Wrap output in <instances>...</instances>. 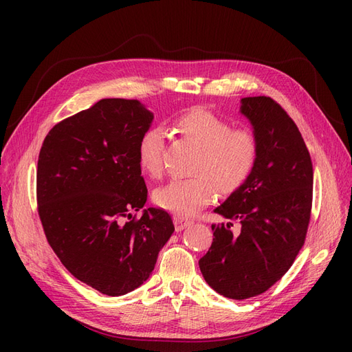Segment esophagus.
Masks as SVG:
<instances>
[{
	"instance_id": "34e87169",
	"label": "esophagus",
	"mask_w": 352,
	"mask_h": 352,
	"mask_svg": "<svg viewBox=\"0 0 352 352\" xmlns=\"http://www.w3.org/2000/svg\"><path fill=\"white\" fill-rule=\"evenodd\" d=\"M190 225V221L188 219H184V217H179L176 216L175 217V226H176V230H184L185 228H188Z\"/></svg>"
}]
</instances>
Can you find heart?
<instances>
[{
  "label": "heart",
  "mask_w": 352,
  "mask_h": 352,
  "mask_svg": "<svg viewBox=\"0 0 352 352\" xmlns=\"http://www.w3.org/2000/svg\"><path fill=\"white\" fill-rule=\"evenodd\" d=\"M173 131L197 150L194 177L172 180L158 188L154 201L158 207L176 216H190L207 206L216 188L232 192L251 175L258 157V140L247 127L233 124L207 109H190L173 120ZM164 132L160 127L146 129L138 142V163L153 179L164 172Z\"/></svg>",
  "instance_id": "heart-1"
}]
</instances>
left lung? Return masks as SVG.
Wrapping results in <instances>:
<instances>
[{
	"label": "left lung",
	"instance_id": "left-lung-1",
	"mask_svg": "<svg viewBox=\"0 0 352 352\" xmlns=\"http://www.w3.org/2000/svg\"><path fill=\"white\" fill-rule=\"evenodd\" d=\"M239 111L258 140L257 163L214 212L241 223V232L212 225V243L198 261L206 282L232 300L265 292L289 270L313 202L311 157L291 117L269 97L242 98Z\"/></svg>",
	"mask_w": 352,
	"mask_h": 352
}]
</instances>
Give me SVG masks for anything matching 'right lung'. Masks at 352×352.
<instances>
[{"label":"right lung","mask_w":352,"mask_h":352,"mask_svg":"<svg viewBox=\"0 0 352 352\" xmlns=\"http://www.w3.org/2000/svg\"><path fill=\"white\" fill-rule=\"evenodd\" d=\"M154 114L138 100L105 98L57 123L42 144L38 212L63 265L109 296L140 287L175 232L162 208L140 211L148 189L138 142Z\"/></svg>","instance_id":"add662e5"}]
</instances>
